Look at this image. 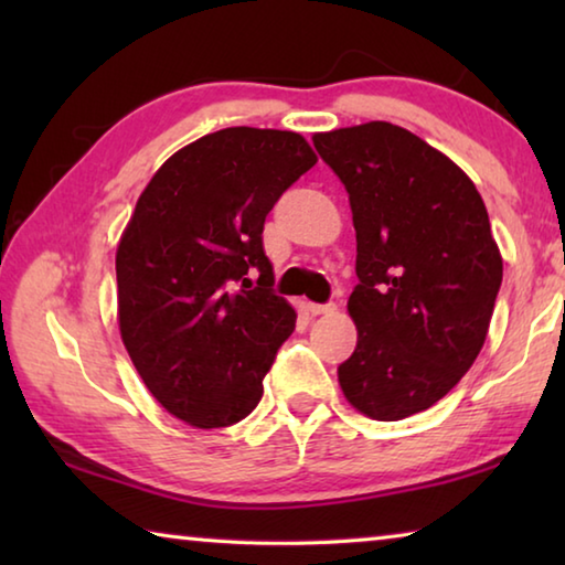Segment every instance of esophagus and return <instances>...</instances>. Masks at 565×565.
Segmentation results:
<instances>
[{
  "mask_svg": "<svg viewBox=\"0 0 565 565\" xmlns=\"http://www.w3.org/2000/svg\"><path fill=\"white\" fill-rule=\"evenodd\" d=\"M333 309H337L333 303H309V306H306V311H309L311 317H323V313H333Z\"/></svg>",
  "mask_w": 565,
  "mask_h": 565,
  "instance_id": "34e87169",
  "label": "esophagus"
}]
</instances>
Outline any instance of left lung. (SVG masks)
I'll return each mask as SVG.
<instances>
[{"mask_svg":"<svg viewBox=\"0 0 565 565\" xmlns=\"http://www.w3.org/2000/svg\"><path fill=\"white\" fill-rule=\"evenodd\" d=\"M349 194L359 339L339 366L353 408L401 420L431 408L471 369L501 289L503 262L473 181L388 121L313 134Z\"/></svg>","mask_w":565,"mask_h":565,"instance_id":"obj_1","label":"left lung"}]
</instances>
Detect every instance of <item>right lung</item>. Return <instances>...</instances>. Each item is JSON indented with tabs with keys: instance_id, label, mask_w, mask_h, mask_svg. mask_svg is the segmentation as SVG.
<instances>
[{
	"instance_id": "add662e5",
	"label": "right lung",
	"mask_w": 565,
	"mask_h": 565,
	"mask_svg": "<svg viewBox=\"0 0 565 565\" xmlns=\"http://www.w3.org/2000/svg\"><path fill=\"white\" fill-rule=\"evenodd\" d=\"M313 164L301 134L228 127L179 149L141 191L117 248L119 331L151 396L189 426H232L262 401L296 327L271 289L264 222Z\"/></svg>"
}]
</instances>
